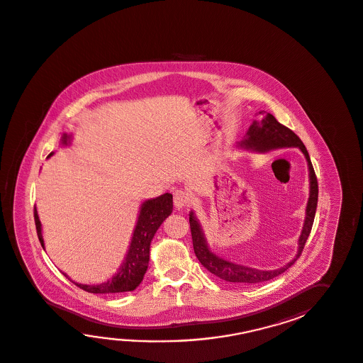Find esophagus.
Instances as JSON below:
<instances>
[{
    "instance_id": "esophagus-1",
    "label": "esophagus",
    "mask_w": 363,
    "mask_h": 363,
    "mask_svg": "<svg viewBox=\"0 0 363 363\" xmlns=\"http://www.w3.org/2000/svg\"><path fill=\"white\" fill-rule=\"evenodd\" d=\"M173 201H174L176 207L184 208L191 204V198L189 194L186 193L185 190L177 189L173 191Z\"/></svg>"
}]
</instances>
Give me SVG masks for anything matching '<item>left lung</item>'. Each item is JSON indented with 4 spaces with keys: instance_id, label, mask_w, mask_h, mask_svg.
<instances>
[{
    "instance_id": "obj_1",
    "label": "left lung",
    "mask_w": 363,
    "mask_h": 363,
    "mask_svg": "<svg viewBox=\"0 0 363 363\" xmlns=\"http://www.w3.org/2000/svg\"><path fill=\"white\" fill-rule=\"evenodd\" d=\"M240 146L255 148L259 151H267V150L279 147H298L303 151V155L308 160L309 177H311V196H309L308 207H306V218L303 223V233L298 239V251H297L296 257L286 267L277 269V270H270V272L257 270V269H252V267H243V265H237L234 262L217 257L216 255L208 250V245L206 243L204 235H203V231L200 229V225L196 221V218L194 217L193 213H190L189 221H190V229H191V237H193L194 252L199 259L200 264L222 281L238 283V284H243V286H251V284L270 281L275 277L281 275L289 267H292L296 262V259L301 256L303 247H305V243H306L309 234H311V228H313L314 217H315L317 203H318V181H317V176H315V172H314L313 164H311V156H309V152L305 147L303 141L289 128L281 124L270 113H267V118H264L261 123L255 121L250 126V130L247 132V138L245 141H242Z\"/></svg>"
}]
</instances>
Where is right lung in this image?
<instances>
[{"instance_id": "obj_1", "label": "right lung", "mask_w": 363, "mask_h": 363, "mask_svg": "<svg viewBox=\"0 0 363 363\" xmlns=\"http://www.w3.org/2000/svg\"><path fill=\"white\" fill-rule=\"evenodd\" d=\"M67 134L63 135V143H67ZM50 152L48 157H50ZM172 194L165 193L156 199L147 200L142 204L138 221L134 229L132 243L126 255L125 261L120 267L118 273L110 279L98 286H86L74 283L77 287L89 294H120L133 291L143 279V275L147 270L150 259V243L155 235L156 230L160 228L164 220L172 213L173 200ZM35 223L38 230V240L44 247V239L41 235V223L38 220V211L33 209ZM66 275V274H65Z\"/></svg>"}]
</instances>
